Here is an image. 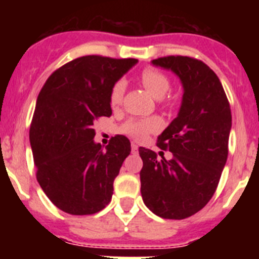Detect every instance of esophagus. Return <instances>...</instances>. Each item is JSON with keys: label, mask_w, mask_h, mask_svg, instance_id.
Masks as SVG:
<instances>
[{"label": "esophagus", "mask_w": 259, "mask_h": 259, "mask_svg": "<svg viewBox=\"0 0 259 259\" xmlns=\"http://www.w3.org/2000/svg\"><path fill=\"white\" fill-rule=\"evenodd\" d=\"M131 150H132V153H137L139 152V145H136V144H132Z\"/></svg>", "instance_id": "1"}]
</instances>
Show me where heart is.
Listing matches in <instances>:
<instances>
[{
    "mask_svg": "<svg viewBox=\"0 0 259 259\" xmlns=\"http://www.w3.org/2000/svg\"><path fill=\"white\" fill-rule=\"evenodd\" d=\"M140 81L144 85V88L150 93L154 98L163 101V97L168 93L171 88V81L167 75H164L161 71L155 68H145L141 72ZM125 83L124 80H118L114 83V85L110 89L109 101L110 106L115 109L119 105L122 104L123 95H124ZM161 127V120L157 116L146 119H128L127 122L120 127V131L128 136L134 137L136 140H141L148 134L153 131H157Z\"/></svg>",
    "mask_w": 259,
    "mask_h": 259,
    "instance_id": "obj_1",
    "label": "heart"
}]
</instances>
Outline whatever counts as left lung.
I'll list each match as a JSON object with an SVG mask.
<instances>
[{
	"label": "left lung",
	"mask_w": 259,
	"mask_h": 259,
	"mask_svg": "<svg viewBox=\"0 0 259 259\" xmlns=\"http://www.w3.org/2000/svg\"><path fill=\"white\" fill-rule=\"evenodd\" d=\"M183 84L179 114L158 136L157 145L172 158L139 148L143 159L141 196L146 207L164 219H185L212 197L227 162L232 115L221 80L202 61L183 56L153 59ZM162 153V152H161Z\"/></svg>",
	"instance_id": "obj_1"
}]
</instances>
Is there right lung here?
Returning a JSON list of instances; mask_svg holds the SVG:
<instances>
[{
	"instance_id": "1",
	"label": "right lung",
	"mask_w": 259,
	"mask_h": 259,
	"mask_svg": "<svg viewBox=\"0 0 259 259\" xmlns=\"http://www.w3.org/2000/svg\"><path fill=\"white\" fill-rule=\"evenodd\" d=\"M137 59L85 56L48 77L29 128L36 178L50 201L71 215L101 211L111 200L114 179L131 153L123 135L102 149L93 124L111 115L110 89Z\"/></svg>"
}]
</instances>
